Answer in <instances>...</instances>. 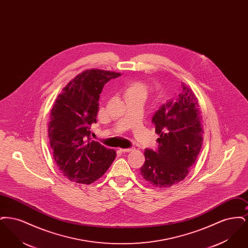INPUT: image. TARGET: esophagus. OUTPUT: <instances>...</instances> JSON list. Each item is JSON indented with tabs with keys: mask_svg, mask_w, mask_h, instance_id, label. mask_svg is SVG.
<instances>
[{
	"mask_svg": "<svg viewBox=\"0 0 248 248\" xmlns=\"http://www.w3.org/2000/svg\"><path fill=\"white\" fill-rule=\"evenodd\" d=\"M120 151L122 153H130V152L133 151V149L132 148H129V149H120Z\"/></svg>",
	"mask_w": 248,
	"mask_h": 248,
	"instance_id": "obj_1",
	"label": "esophagus"
}]
</instances>
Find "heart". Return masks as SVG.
I'll list each match as a JSON object with an SVG mask.
<instances>
[{
    "instance_id": "b5f03b06",
    "label": "heart",
    "mask_w": 248,
    "mask_h": 248,
    "mask_svg": "<svg viewBox=\"0 0 248 248\" xmlns=\"http://www.w3.org/2000/svg\"><path fill=\"white\" fill-rule=\"evenodd\" d=\"M124 95L127 96H136L140 97L142 99H146L148 95V88L144 83L140 82L130 83L124 90Z\"/></svg>"
}]
</instances>
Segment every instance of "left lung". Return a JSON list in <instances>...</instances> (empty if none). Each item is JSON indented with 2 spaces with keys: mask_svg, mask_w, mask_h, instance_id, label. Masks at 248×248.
I'll use <instances>...</instances> for the list:
<instances>
[{
  "mask_svg": "<svg viewBox=\"0 0 248 248\" xmlns=\"http://www.w3.org/2000/svg\"><path fill=\"white\" fill-rule=\"evenodd\" d=\"M176 99L163 104L154 113L157 150L146 149L142 177L155 187L165 188L187 177L202 143V116L194 93L184 83Z\"/></svg>",
  "mask_w": 248,
  "mask_h": 248,
  "instance_id": "obj_1",
  "label": "left lung"
}]
</instances>
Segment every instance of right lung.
I'll list each match as a JSON object with an SVG mask.
<instances>
[{
	"mask_svg": "<svg viewBox=\"0 0 248 248\" xmlns=\"http://www.w3.org/2000/svg\"><path fill=\"white\" fill-rule=\"evenodd\" d=\"M118 72L87 70L72 79L59 94L50 114L48 136L55 162L72 182L91 184L102 177L116 153L91 140L99 94Z\"/></svg>",
	"mask_w": 248,
	"mask_h": 248,
	"instance_id": "1",
	"label": "right lung"
}]
</instances>
